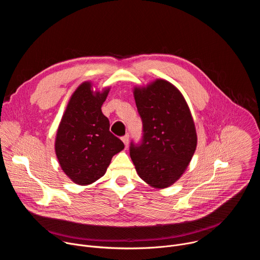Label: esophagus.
<instances>
[{"instance_id": "esophagus-1", "label": "esophagus", "mask_w": 260, "mask_h": 260, "mask_svg": "<svg viewBox=\"0 0 260 260\" xmlns=\"http://www.w3.org/2000/svg\"><path fill=\"white\" fill-rule=\"evenodd\" d=\"M121 140H122V142L124 143L125 147L127 148V147H128V143H129V137H128V135H125L124 137H122Z\"/></svg>"}]
</instances>
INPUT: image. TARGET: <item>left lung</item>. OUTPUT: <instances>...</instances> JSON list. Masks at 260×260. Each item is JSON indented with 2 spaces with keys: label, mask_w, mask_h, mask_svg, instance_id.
<instances>
[{
  "label": "left lung",
  "mask_w": 260,
  "mask_h": 260,
  "mask_svg": "<svg viewBox=\"0 0 260 260\" xmlns=\"http://www.w3.org/2000/svg\"><path fill=\"white\" fill-rule=\"evenodd\" d=\"M144 138L132 144L139 177L154 189L168 188L187 170L198 145L194 121L181 91L165 79L134 86Z\"/></svg>",
  "instance_id": "left-lung-1"
}]
</instances>
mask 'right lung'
Listing matches in <instances>:
<instances>
[{
	"label": "right lung",
	"instance_id": "add662e5",
	"mask_svg": "<svg viewBox=\"0 0 260 260\" xmlns=\"http://www.w3.org/2000/svg\"><path fill=\"white\" fill-rule=\"evenodd\" d=\"M111 86L102 90L91 81L74 91L57 127L54 151L62 172L77 185L86 186L103 177L112 157L124 149L120 139L110 133L102 106Z\"/></svg>",
	"mask_w": 260,
	"mask_h": 260
}]
</instances>
